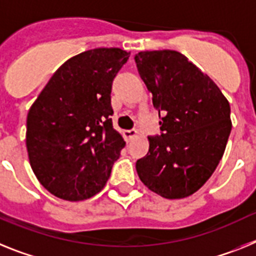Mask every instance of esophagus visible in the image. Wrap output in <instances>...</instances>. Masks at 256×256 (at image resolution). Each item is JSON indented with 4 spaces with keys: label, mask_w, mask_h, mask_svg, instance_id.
Masks as SVG:
<instances>
[{
    "label": "esophagus",
    "mask_w": 256,
    "mask_h": 256,
    "mask_svg": "<svg viewBox=\"0 0 256 256\" xmlns=\"http://www.w3.org/2000/svg\"><path fill=\"white\" fill-rule=\"evenodd\" d=\"M136 134H138L136 128H130V130L124 131V135H125V138L128 139V140H130V139H132L134 136H136Z\"/></svg>",
    "instance_id": "34e87169"
}]
</instances>
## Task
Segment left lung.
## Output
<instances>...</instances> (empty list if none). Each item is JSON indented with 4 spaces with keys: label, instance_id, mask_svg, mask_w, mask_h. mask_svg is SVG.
<instances>
[{
    "label": "left lung",
    "instance_id": "8db88e82",
    "mask_svg": "<svg viewBox=\"0 0 256 256\" xmlns=\"http://www.w3.org/2000/svg\"><path fill=\"white\" fill-rule=\"evenodd\" d=\"M134 59L161 117V134L148 138L138 175L152 192L184 198L208 182L223 157L232 128L230 103L178 51H142Z\"/></svg>",
    "mask_w": 256,
    "mask_h": 256
}]
</instances>
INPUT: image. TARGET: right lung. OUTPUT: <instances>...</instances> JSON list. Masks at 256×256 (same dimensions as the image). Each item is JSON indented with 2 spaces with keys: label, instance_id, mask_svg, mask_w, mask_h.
<instances>
[{
  "label": "right lung",
  "instance_id": "right-lung-1",
  "mask_svg": "<svg viewBox=\"0 0 256 256\" xmlns=\"http://www.w3.org/2000/svg\"><path fill=\"white\" fill-rule=\"evenodd\" d=\"M130 52L88 50L52 74L26 117V150L46 190L66 201L100 192L125 142L113 128L110 91Z\"/></svg>",
  "mask_w": 256,
  "mask_h": 256
}]
</instances>
